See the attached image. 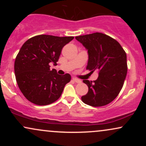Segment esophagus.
<instances>
[{
  "label": "esophagus",
  "mask_w": 146,
  "mask_h": 146,
  "mask_svg": "<svg viewBox=\"0 0 146 146\" xmlns=\"http://www.w3.org/2000/svg\"><path fill=\"white\" fill-rule=\"evenodd\" d=\"M72 80H73V81L75 82H76V83H81L82 82V81L80 80H79V79H77V78H73V79H72Z\"/></svg>",
  "instance_id": "obj_1"
}]
</instances>
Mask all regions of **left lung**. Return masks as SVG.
I'll return each mask as SVG.
<instances>
[{
    "label": "left lung",
    "instance_id": "1",
    "mask_svg": "<svg viewBox=\"0 0 146 146\" xmlns=\"http://www.w3.org/2000/svg\"><path fill=\"white\" fill-rule=\"evenodd\" d=\"M75 38L88 50L86 69L92 73L99 71L95 81L83 80L88 91L82 100L93 107L108 104L117 98L124 83L128 71L126 53L116 40L104 33L96 32Z\"/></svg>",
    "mask_w": 146,
    "mask_h": 146
}]
</instances>
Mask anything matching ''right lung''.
Instances as JSON below:
<instances>
[{
  "label": "right lung",
  "mask_w": 146,
  "mask_h": 146,
  "mask_svg": "<svg viewBox=\"0 0 146 146\" xmlns=\"http://www.w3.org/2000/svg\"><path fill=\"white\" fill-rule=\"evenodd\" d=\"M73 38L38 35L22 46L15 60V75L22 93L31 103L45 106L60 98L71 77L58 75L54 68L51 71L50 64L57 65L64 46Z\"/></svg>",
  "instance_id": "1"
}]
</instances>
